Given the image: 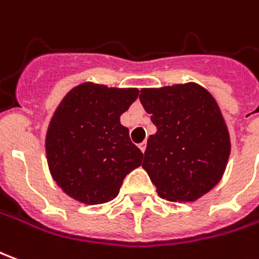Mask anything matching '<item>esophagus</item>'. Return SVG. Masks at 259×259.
<instances>
[{"instance_id":"esophagus-1","label":"esophagus","mask_w":259,"mask_h":259,"mask_svg":"<svg viewBox=\"0 0 259 259\" xmlns=\"http://www.w3.org/2000/svg\"><path fill=\"white\" fill-rule=\"evenodd\" d=\"M139 149H140V150L144 153V150H146V142H143V143L139 144Z\"/></svg>"}]
</instances>
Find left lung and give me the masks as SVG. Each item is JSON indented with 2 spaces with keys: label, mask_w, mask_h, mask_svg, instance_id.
<instances>
[{
  "label": "left lung",
  "mask_w": 259,
  "mask_h": 259,
  "mask_svg": "<svg viewBox=\"0 0 259 259\" xmlns=\"http://www.w3.org/2000/svg\"><path fill=\"white\" fill-rule=\"evenodd\" d=\"M139 99L157 127L142 166L161 198L196 201L221 180L231 150L217 102L193 82L142 89Z\"/></svg>",
  "instance_id": "obj_1"
}]
</instances>
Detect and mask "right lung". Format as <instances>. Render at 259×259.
I'll return each mask as SVG.
<instances>
[{"instance_id":"add662e5","label":"right lung","mask_w":259,"mask_h":259,"mask_svg":"<svg viewBox=\"0 0 259 259\" xmlns=\"http://www.w3.org/2000/svg\"><path fill=\"white\" fill-rule=\"evenodd\" d=\"M139 89L85 82L73 88L51 119L45 150L56 184L80 203L113 200L127 174L142 164L143 153L132 143L120 116Z\"/></svg>"}]
</instances>
